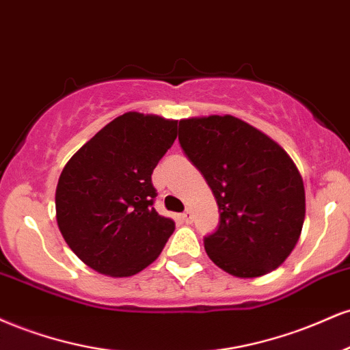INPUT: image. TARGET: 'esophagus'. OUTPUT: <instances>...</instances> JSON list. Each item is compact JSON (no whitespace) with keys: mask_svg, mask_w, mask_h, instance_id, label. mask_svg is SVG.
<instances>
[{"mask_svg":"<svg viewBox=\"0 0 350 350\" xmlns=\"http://www.w3.org/2000/svg\"><path fill=\"white\" fill-rule=\"evenodd\" d=\"M182 217H183L185 223H191V221H193V215H191L190 209H187V211H185L183 215H182Z\"/></svg>","mask_w":350,"mask_h":350,"instance_id":"obj_1","label":"esophagus"}]
</instances>
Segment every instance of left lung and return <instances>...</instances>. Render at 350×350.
<instances>
[{
  "label": "left lung",
  "instance_id": "left-lung-1",
  "mask_svg": "<svg viewBox=\"0 0 350 350\" xmlns=\"http://www.w3.org/2000/svg\"><path fill=\"white\" fill-rule=\"evenodd\" d=\"M178 141L219 208L204 237L208 257L224 272L254 278L280 267L305 221V187L290 155L241 119H182Z\"/></svg>",
  "mask_w": 350,
  "mask_h": 350
}]
</instances>
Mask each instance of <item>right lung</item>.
Returning <instances> with one entry per match:
<instances>
[{
  "label": "right lung",
  "instance_id": "obj_1",
  "mask_svg": "<svg viewBox=\"0 0 350 350\" xmlns=\"http://www.w3.org/2000/svg\"><path fill=\"white\" fill-rule=\"evenodd\" d=\"M176 122L124 113L68 160L55 190L68 247L96 272L131 277L162 252L175 223L154 209L152 172L176 139Z\"/></svg>",
  "mask_w": 350,
  "mask_h": 350
}]
</instances>
